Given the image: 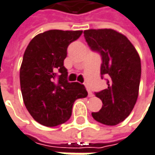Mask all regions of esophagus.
Instances as JSON below:
<instances>
[{"label":"esophagus","mask_w":155,"mask_h":155,"mask_svg":"<svg viewBox=\"0 0 155 155\" xmlns=\"http://www.w3.org/2000/svg\"><path fill=\"white\" fill-rule=\"evenodd\" d=\"M87 91H88V95H89V97H93V93H92L91 90L87 86Z\"/></svg>","instance_id":"1"}]
</instances>
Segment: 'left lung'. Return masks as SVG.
Wrapping results in <instances>:
<instances>
[{
  "label": "left lung",
  "instance_id": "1",
  "mask_svg": "<svg viewBox=\"0 0 155 155\" xmlns=\"http://www.w3.org/2000/svg\"><path fill=\"white\" fill-rule=\"evenodd\" d=\"M92 51L101 57V78L106 76L107 88L95 92L102 108L92 113L97 121L114 126L126 119L137 102L141 77V61L128 38L112 29L84 31Z\"/></svg>",
  "mask_w": 155,
  "mask_h": 155
}]
</instances>
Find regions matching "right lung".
I'll list each match as a JSON object with an SVG mask.
<instances>
[{
  "instance_id": "add662e5",
  "label": "right lung",
  "mask_w": 155,
  "mask_h": 155,
  "mask_svg": "<svg viewBox=\"0 0 155 155\" xmlns=\"http://www.w3.org/2000/svg\"><path fill=\"white\" fill-rule=\"evenodd\" d=\"M82 31L49 30L36 35L25 51L20 87L25 106L41 125L55 127L67 121L74 102L86 97L83 84L69 82L64 60L69 44Z\"/></svg>"
}]
</instances>
